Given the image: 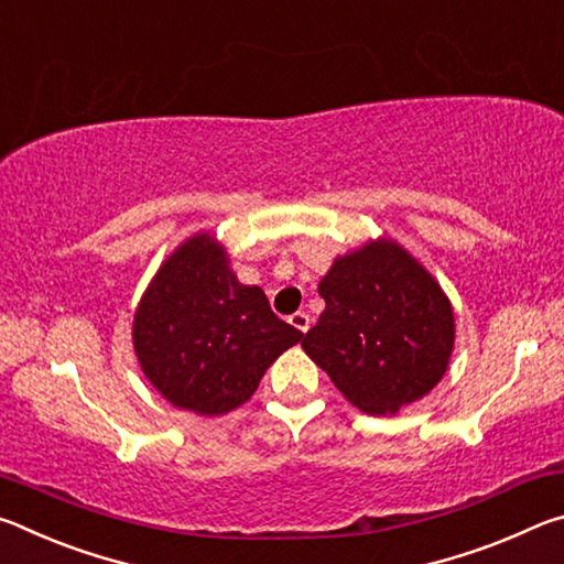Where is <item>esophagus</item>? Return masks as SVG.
Instances as JSON below:
<instances>
[{"mask_svg":"<svg viewBox=\"0 0 564 564\" xmlns=\"http://www.w3.org/2000/svg\"><path fill=\"white\" fill-rule=\"evenodd\" d=\"M289 323H291V326H293L295 330L305 333V330L311 328V316H308V313H305V311H295L293 316L289 318Z\"/></svg>","mask_w":564,"mask_h":564,"instance_id":"1","label":"esophagus"}]
</instances>
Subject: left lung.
Here are the masks:
<instances>
[{
  "label": "left lung",
  "mask_w": 564,
  "mask_h": 564,
  "mask_svg": "<svg viewBox=\"0 0 564 564\" xmlns=\"http://www.w3.org/2000/svg\"><path fill=\"white\" fill-rule=\"evenodd\" d=\"M318 293L326 311L301 346L362 413H398L441 383L453 305L403 246L378 238L338 256Z\"/></svg>",
  "instance_id": "8db88e82"
}]
</instances>
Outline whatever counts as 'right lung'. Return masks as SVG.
Instances as JSON below:
<instances>
[{
  "label": "right lung",
  "mask_w": 564,
  "mask_h": 564,
  "mask_svg": "<svg viewBox=\"0 0 564 564\" xmlns=\"http://www.w3.org/2000/svg\"><path fill=\"white\" fill-rule=\"evenodd\" d=\"M131 336L141 370L171 405L214 417L243 405L303 333L275 316L259 285L238 283L212 234H196L151 279Z\"/></svg>",
  "instance_id": "1"
}]
</instances>
